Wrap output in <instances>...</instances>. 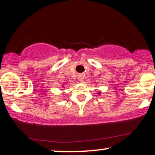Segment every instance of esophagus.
Returning <instances> with one entry per match:
<instances>
[{
	"instance_id": "obj_1",
	"label": "esophagus",
	"mask_w": 155,
	"mask_h": 155,
	"mask_svg": "<svg viewBox=\"0 0 155 155\" xmlns=\"http://www.w3.org/2000/svg\"><path fill=\"white\" fill-rule=\"evenodd\" d=\"M78 80H79L80 82H82L84 80V76L82 75H78Z\"/></svg>"
}]
</instances>
